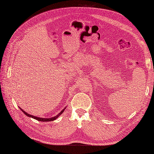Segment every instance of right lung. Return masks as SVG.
<instances>
[{
    "label": "right lung",
    "instance_id": "obj_1",
    "mask_svg": "<svg viewBox=\"0 0 154 154\" xmlns=\"http://www.w3.org/2000/svg\"><path fill=\"white\" fill-rule=\"evenodd\" d=\"M21 109V110L22 111V112H24L26 116H29V117L33 118V119H35V120H39V121H42V122H48V121H53V120H55V119H57V118L59 117V116H60L61 114L63 112V111H64V110H65V109H64L63 110H61V112H60V113H59L57 116H55L51 117V118H49V119H42V118H39V117H36V116L30 115V114H28L27 112H26L25 111L23 110L22 109Z\"/></svg>",
    "mask_w": 154,
    "mask_h": 154
}]
</instances>
